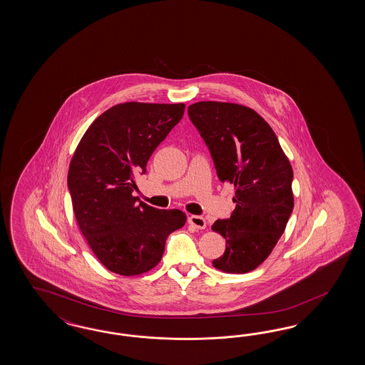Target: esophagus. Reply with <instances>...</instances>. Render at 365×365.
I'll list each match as a JSON object with an SVG mask.
<instances>
[{"mask_svg":"<svg viewBox=\"0 0 365 365\" xmlns=\"http://www.w3.org/2000/svg\"><path fill=\"white\" fill-rule=\"evenodd\" d=\"M188 223L191 226H194L195 229H198V230H203L206 227V220L203 217H199V215H190Z\"/></svg>","mask_w":365,"mask_h":365,"instance_id":"obj_1","label":"esophagus"}]
</instances>
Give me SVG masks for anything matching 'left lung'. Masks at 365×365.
Listing matches in <instances>:
<instances>
[{
  "label": "left lung",
  "mask_w": 365,
  "mask_h": 365,
  "mask_svg": "<svg viewBox=\"0 0 365 365\" xmlns=\"http://www.w3.org/2000/svg\"><path fill=\"white\" fill-rule=\"evenodd\" d=\"M188 116L210 150L217 175L235 190V209L211 226L226 240L212 266L249 273L273 252L294 206L293 168L272 127L255 110L235 103L199 101Z\"/></svg>",
  "instance_id": "obj_1"
}]
</instances>
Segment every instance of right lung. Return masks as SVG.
<instances>
[{
    "label": "right lung",
    "instance_id": "right-lung-1",
    "mask_svg": "<svg viewBox=\"0 0 365 365\" xmlns=\"http://www.w3.org/2000/svg\"><path fill=\"white\" fill-rule=\"evenodd\" d=\"M185 104L130 101L103 112L83 135L68 170L80 232L110 272L139 276L162 259L183 211L159 210L133 197V174L145 173L155 148L180 122Z\"/></svg>",
    "mask_w": 365,
    "mask_h": 365
}]
</instances>
